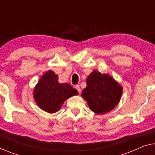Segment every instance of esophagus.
<instances>
[{
	"label": "esophagus",
	"instance_id": "1",
	"mask_svg": "<svg viewBox=\"0 0 155 155\" xmlns=\"http://www.w3.org/2000/svg\"><path fill=\"white\" fill-rule=\"evenodd\" d=\"M75 88L77 90V91L79 92V93H81V87H80V86H79V85H77L75 86Z\"/></svg>",
	"mask_w": 155,
	"mask_h": 155
}]
</instances>
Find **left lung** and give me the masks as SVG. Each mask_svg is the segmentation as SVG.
I'll return each mask as SVG.
<instances>
[{
    "label": "left lung",
    "mask_w": 155,
    "mask_h": 155,
    "mask_svg": "<svg viewBox=\"0 0 155 155\" xmlns=\"http://www.w3.org/2000/svg\"><path fill=\"white\" fill-rule=\"evenodd\" d=\"M87 86L81 96L90 109L96 114H104L114 109L119 103L122 87L110 76L94 70L86 78Z\"/></svg>",
    "instance_id": "obj_1"
}]
</instances>
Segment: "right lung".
Returning a JSON list of instances; mask_svg holds the SVG:
<instances>
[{"label":"right lung","instance_id":"right-lung-1","mask_svg":"<svg viewBox=\"0 0 155 155\" xmlns=\"http://www.w3.org/2000/svg\"><path fill=\"white\" fill-rule=\"evenodd\" d=\"M78 94L69 84H59L58 77L49 70L43 74L34 88V100L39 107L49 114L61 109L67 99Z\"/></svg>","mask_w":155,"mask_h":155}]
</instances>
